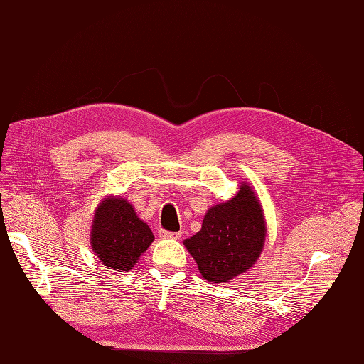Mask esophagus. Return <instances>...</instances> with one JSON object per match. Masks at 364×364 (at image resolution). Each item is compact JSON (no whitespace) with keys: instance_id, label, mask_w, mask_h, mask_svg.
Wrapping results in <instances>:
<instances>
[{"instance_id":"34e87169","label":"esophagus","mask_w":364,"mask_h":364,"mask_svg":"<svg viewBox=\"0 0 364 364\" xmlns=\"http://www.w3.org/2000/svg\"><path fill=\"white\" fill-rule=\"evenodd\" d=\"M159 237L161 238H167V240H179L182 237V232H170V230H159Z\"/></svg>"}]
</instances>
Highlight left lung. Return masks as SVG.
I'll use <instances>...</instances> for the list:
<instances>
[{"label": "left lung", "instance_id": "left-lung-1", "mask_svg": "<svg viewBox=\"0 0 364 364\" xmlns=\"http://www.w3.org/2000/svg\"><path fill=\"white\" fill-rule=\"evenodd\" d=\"M266 240L262 209L250 186L205 214L202 229L185 240L202 277L209 282H225L250 269Z\"/></svg>", "mask_w": 364, "mask_h": 364}]
</instances>
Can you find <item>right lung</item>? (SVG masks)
Returning <instances> with one entry per match:
<instances>
[{"mask_svg": "<svg viewBox=\"0 0 364 364\" xmlns=\"http://www.w3.org/2000/svg\"><path fill=\"white\" fill-rule=\"evenodd\" d=\"M155 240L134 206L121 197H109L97 208L91 246L106 267L129 272Z\"/></svg>", "mask_w": 364, "mask_h": 364, "instance_id": "obj_1", "label": "right lung"}]
</instances>
